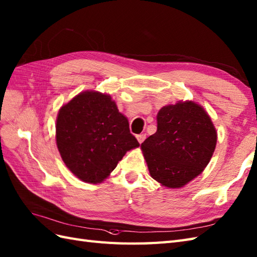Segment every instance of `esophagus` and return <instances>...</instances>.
<instances>
[{
  "label": "esophagus",
  "instance_id": "esophagus-1",
  "mask_svg": "<svg viewBox=\"0 0 257 257\" xmlns=\"http://www.w3.org/2000/svg\"><path fill=\"white\" fill-rule=\"evenodd\" d=\"M136 139H137V141H139L140 144H142L144 141H145V139H146V134H140V135H137Z\"/></svg>",
  "mask_w": 257,
  "mask_h": 257
}]
</instances>
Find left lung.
Returning a JSON list of instances; mask_svg holds the SVG:
<instances>
[{
  "instance_id": "1",
  "label": "left lung",
  "mask_w": 257,
  "mask_h": 257,
  "mask_svg": "<svg viewBox=\"0 0 257 257\" xmlns=\"http://www.w3.org/2000/svg\"><path fill=\"white\" fill-rule=\"evenodd\" d=\"M216 144L209 114L201 104L186 100L159 110L157 132L141 148L152 178L162 186L180 189L204 171Z\"/></svg>"
}]
</instances>
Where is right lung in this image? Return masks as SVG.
<instances>
[{
  "mask_svg": "<svg viewBox=\"0 0 257 257\" xmlns=\"http://www.w3.org/2000/svg\"><path fill=\"white\" fill-rule=\"evenodd\" d=\"M55 140L68 170L91 184L101 183L126 152L140 146L114 100L96 90L81 91L62 105Z\"/></svg>",
  "mask_w": 257,
  "mask_h": 257,
  "instance_id": "right-lung-1",
  "label": "right lung"
}]
</instances>
